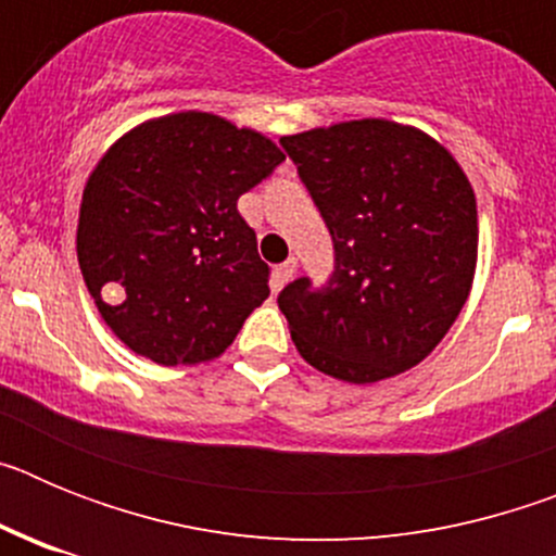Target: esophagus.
Instances as JSON below:
<instances>
[{"label": "esophagus", "mask_w": 556, "mask_h": 556, "mask_svg": "<svg viewBox=\"0 0 556 556\" xmlns=\"http://www.w3.org/2000/svg\"><path fill=\"white\" fill-rule=\"evenodd\" d=\"M294 273H298V258H294V255H289L287 262L275 267V278H278V281H281V283L292 281Z\"/></svg>", "instance_id": "obj_1"}]
</instances>
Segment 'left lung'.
Segmentation results:
<instances>
[{
    "label": "left lung",
    "mask_w": 556,
    "mask_h": 556,
    "mask_svg": "<svg viewBox=\"0 0 556 556\" xmlns=\"http://www.w3.org/2000/svg\"><path fill=\"white\" fill-rule=\"evenodd\" d=\"M326 219L333 273L278 294L292 342L326 376L372 384L424 362L468 301L476 198L443 144L415 127L358 119L283 136Z\"/></svg>",
    "instance_id": "8db88e82"
}]
</instances>
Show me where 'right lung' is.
<instances>
[{"label": "right lung", "mask_w": 556, "mask_h": 556, "mask_svg": "<svg viewBox=\"0 0 556 556\" xmlns=\"http://www.w3.org/2000/svg\"><path fill=\"white\" fill-rule=\"evenodd\" d=\"M283 161L214 113L144 122L88 178L77 262L111 331L155 365L223 356L269 298V267L236 203Z\"/></svg>", "instance_id": "right-lung-1"}]
</instances>
